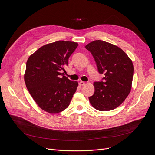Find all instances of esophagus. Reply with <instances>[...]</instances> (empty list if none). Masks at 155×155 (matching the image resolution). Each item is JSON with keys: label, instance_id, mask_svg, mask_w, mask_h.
I'll list each match as a JSON object with an SVG mask.
<instances>
[{"label": "esophagus", "instance_id": "esophagus-1", "mask_svg": "<svg viewBox=\"0 0 155 155\" xmlns=\"http://www.w3.org/2000/svg\"><path fill=\"white\" fill-rule=\"evenodd\" d=\"M85 84H86V83L84 81H82L79 83L80 86H84V85H85Z\"/></svg>", "mask_w": 155, "mask_h": 155}]
</instances>
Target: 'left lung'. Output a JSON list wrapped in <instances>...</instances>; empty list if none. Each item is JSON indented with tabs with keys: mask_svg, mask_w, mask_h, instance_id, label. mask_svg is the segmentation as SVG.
Returning <instances> with one entry per match:
<instances>
[{
	"mask_svg": "<svg viewBox=\"0 0 155 155\" xmlns=\"http://www.w3.org/2000/svg\"><path fill=\"white\" fill-rule=\"evenodd\" d=\"M92 54L103 81H96L90 104L99 111H109L120 106L129 95L134 74L131 59L118 47L102 40L85 46Z\"/></svg>",
	"mask_w": 155,
	"mask_h": 155,
	"instance_id": "obj_1",
	"label": "left lung"
}]
</instances>
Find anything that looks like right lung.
Segmentation results:
<instances>
[{"label":"right lung","mask_w":155,"mask_h":155,"mask_svg":"<svg viewBox=\"0 0 155 155\" xmlns=\"http://www.w3.org/2000/svg\"><path fill=\"white\" fill-rule=\"evenodd\" d=\"M78 45L74 41H57L42 46L28 58L24 75L26 86L44 111L57 114L69 105L78 84L61 72Z\"/></svg>","instance_id":"right-lung-1"}]
</instances>
